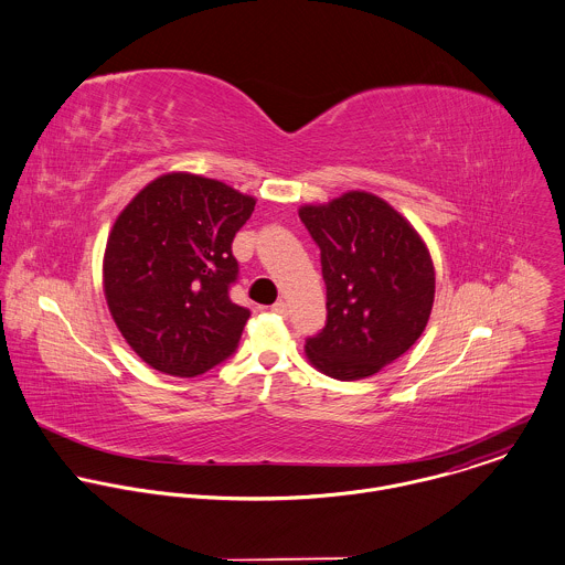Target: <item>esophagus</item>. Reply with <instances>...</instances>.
<instances>
[{
	"mask_svg": "<svg viewBox=\"0 0 565 565\" xmlns=\"http://www.w3.org/2000/svg\"><path fill=\"white\" fill-rule=\"evenodd\" d=\"M273 312H275V315H279V317H288V303L279 299V301L273 306Z\"/></svg>",
	"mask_w": 565,
	"mask_h": 565,
	"instance_id": "obj_1",
	"label": "esophagus"
}]
</instances>
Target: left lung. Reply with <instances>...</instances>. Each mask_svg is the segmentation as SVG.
Here are the masks:
<instances>
[{"mask_svg": "<svg viewBox=\"0 0 565 565\" xmlns=\"http://www.w3.org/2000/svg\"><path fill=\"white\" fill-rule=\"evenodd\" d=\"M299 217L321 250L326 328L306 339L308 361L339 381L376 374L427 328L436 273L416 228L385 200L350 191L306 204Z\"/></svg>", "mask_w": 565, "mask_h": 565, "instance_id": "8db88e82", "label": "left lung"}]
</instances>
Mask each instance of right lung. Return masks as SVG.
Instances as JSON below:
<instances>
[{"label": "right lung", "mask_w": 565, "mask_h": 565, "mask_svg": "<svg viewBox=\"0 0 565 565\" xmlns=\"http://www.w3.org/2000/svg\"><path fill=\"white\" fill-rule=\"evenodd\" d=\"M255 198L193 173L149 182L118 215L103 259L120 334L153 370L191 379L226 361L250 310L231 301V244Z\"/></svg>", "instance_id": "right-lung-1"}]
</instances>
